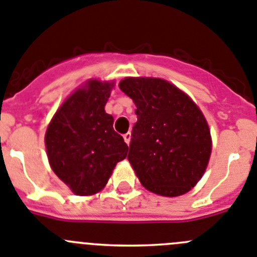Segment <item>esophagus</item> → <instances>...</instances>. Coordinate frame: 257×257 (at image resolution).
Instances as JSON below:
<instances>
[{"mask_svg":"<svg viewBox=\"0 0 257 257\" xmlns=\"http://www.w3.org/2000/svg\"><path fill=\"white\" fill-rule=\"evenodd\" d=\"M123 137H124V141H125L126 145H129V142H131V138H132V134L131 133H125Z\"/></svg>","mask_w":257,"mask_h":257,"instance_id":"1","label":"esophagus"}]
</instances>
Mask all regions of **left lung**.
Returning a JSON list of instances; mask_svg holds the SVG:
<instances>
[{"instance_id": "8db88e82", "label": "left lung", "mask_w": 257, "mask_h": 257, "mask_svg": "<svg viewBox=\"0 0 257 257\" xmlns=\"http://www.w3.org/2000/svg\"><path fill=\"white\" fill-rule=\"evenodd\" d=\"M119 87L137 106L128 160L142 186L166 197L187 193L203 175L211 154L201 110L159 78H125Z\"/></svg>"}]
</instances>
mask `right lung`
<instances>
[{
    "label": "right lung",
    "mask_w": 257,
    "mask_h": 257,
    "mask_svg": "<svg viewBox=\"0 0 257 257\" xmlns=\"http://www.w3.org/2000/svg\"><path fill=\"white\" fill-rule=\"evenodd\" d=\"M111 87L89 80L62 103L46 132L51 168L75 195L101 191L126 157L128 146L112 128L114 117L105 112Z\"/></svg>",
    "instance_id": "obj_1"
}]
</instances>
